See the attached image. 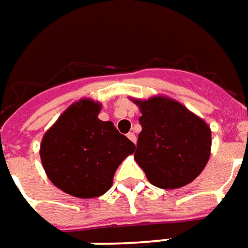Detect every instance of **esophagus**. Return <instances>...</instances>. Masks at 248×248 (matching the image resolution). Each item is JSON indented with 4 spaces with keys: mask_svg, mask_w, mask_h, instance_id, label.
Wrapping results in <instances>:
<instances>
[{
    "mask_svg": "<svg viewBox=\"0 0 248 248\" xmlns=\"http://www.w3.org/2000/svg\"><path fill=\"white\" fill-rule=\"evenodd\" d=\"M127 138H129L130 141H133L134 144H136V141H137V137H136V134H134V133H127Z\"/></svg>",
    "mask_w": 248,
    "mask_h": 248,
    "instance_id": "esophagus-1",
    "label": "esophagus"
}]
</instances>
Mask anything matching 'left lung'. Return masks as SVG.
Returning <instances> with one entry per match:
<instances>
[{
    "label": "left lung",
    "mask_w": 248,
    "mask_h": 248,
    "mask_svg": "<svg viewBox=\"0 0 248 248\" xmlns=\"http://www.w3.org/2000/svg\"><path fill=\"white\" fill-rule=\"evenodd\" d=\"M140 106L142 127L134 159L148 181L160 188H178L202 172L210 156L212 133L201 118L181 103L155 96Z\"/></svg>",
    "instance_id": "obj_1"
}]
</instances>
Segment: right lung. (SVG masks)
Listing matches in <instances>:
<instances>
[{"label": "right lung", "mask_w": 248, "mask_h": 248, "mask_svg": "<svg viewBox=\"0 0 248 248\" xmlns=\"http://www.w3.org/2000/svg\"><path fill=\"white\" fill-rule=\"evenodd\" d=\"M100 104L84 99L72 104L40 145V159L48 179L62 191L78 198H93L112 186L122 160L136 145L112 122L97 115Z\"/></svg>", "instance_id": "obj_1"}]
</instances>
